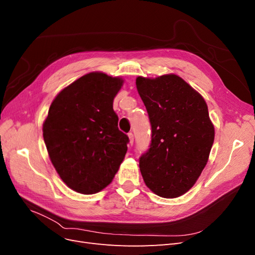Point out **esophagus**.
Masks as SVG:
<instances>
[{
	"label": "esophagus",
	"instance_id": "esophagus-1",
	"mask_svg": "<svg viewBox=\"0 0 255 255\" xmlns=\"http://www.w3.org/2000/svg\"><path fill=\"white\" fill-rule=\"evenodd\" d=\"M128 135V138H129V143L133 144V142H134V135H133V133L129 132Z\"/></svg>",
	"mask_w": 255,
	"mask_h": 255
}]
</instances>
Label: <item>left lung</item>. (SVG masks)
<instances>
[{
	"instance_id": "8db88e82",
	"label": "left lung",
	"mask_w": 255,
	"mask_h": 255,
	"mask_svg": "<svg viewBox=\"0 0 255 255\" xmlns=\"http://www.w3.org/2000/svg\"><path fill=\"white\" fill-rule=\"evenodd\" d=\"M149 115L151 142L139 157L143 181L154 194L176 198L204 169L215 130L204 99L175 74L136 79Z\"/></svg>"
}]
</instances>
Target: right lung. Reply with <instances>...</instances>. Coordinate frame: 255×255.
Wrapping results in <instances>:
<instances>
[{
	"label": "right lung",
	"mask_w": 255,
	"mask_h": 255,
	"mask_svg": "<svg viewBox=\"0 0 255 255\" xmlns=\"http://www.w3.org/2000/svg\"><path fill=\"white\" fill-rule=\"evenodd\" d=\"M123 81L91 72L69 85L52 102L43 139L57 173L84 195L106 187L122 163L129 141L118 128L114 98Z\"/></svg>",
	"instance_id": "obj_1"
}]
</instances>
